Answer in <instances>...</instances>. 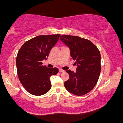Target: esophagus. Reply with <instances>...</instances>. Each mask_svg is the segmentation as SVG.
<instances>
[{
    "mask_svg": "<svg viewBox=\"0 0 123 123\" xmlns=\"http://www.w3.org/2000/svg\"><path fill=\"white\" fill-rule=\"evenodd\" d=\"M59 72H65V70L61 69H59Z\"/></svg>",
    "mask_w": 123,
    "mask_h": 123,
    "instance_id": "34e87169",
    "label": "esophagus"
}]
</instances>
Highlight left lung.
<instances>
[{
	"label": "left lung",
	"mask_w": 123,
	"mask_h": 123,
	"mask_svg": "<svg viewBox=\"0 0 123 123\" xmlns=\"http://www.w3.org/2000/svg\"><path fill=\"white\" fill-rule=\"evenodd\" d=\"M60 40L69 47L70 55L77 65L76 72L70 70L69 78L64 83L69 92L83 95L91 91L97 83L101 70L99 50L90 40L79 36L62 35Z\"/></svg>",
	"instance_id": "obj_1"
}]
</instances>
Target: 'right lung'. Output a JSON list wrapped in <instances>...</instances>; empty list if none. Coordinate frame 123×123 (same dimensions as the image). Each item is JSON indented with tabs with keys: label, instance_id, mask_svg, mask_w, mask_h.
Instances as JSON below:
<instances>
[{
	"label": "right lung",
	"instance_id": "1",
	"mask_svg": "<svg viewBox=\"0 0 123 123\" xmlns=\"http://www.w3.org/2000/svg\"><path fill=\"white\" fill-rule=\"evenodd\" d=\"M60 34L39 35L26 41L18 51L16 58L18 77L25 90L34 95L47 93L51 87L50 77L58 73L57 68L43 65Z\"/></svg>",
	"mask_w": 123,
	"mask_h": 123
}]
</instances>
